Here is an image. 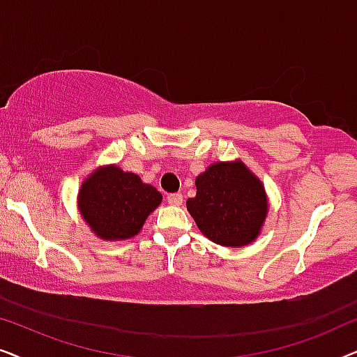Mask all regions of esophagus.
Masks as SVG:
<instances>
[{"label": "esophagus", "mask_w": 357, "mask_h": 357, "mask_svg": "<svg viewBox=\"0 0 357 357\" xmlns=\"http://www.w3.org/2000/svg\"><path fill=\"white\" fill-rule=\"evenodd\" d=\"M167 202H169V204H172V206H180V204L183 203V197L180 193L167 195Z\"/></svg>", "instance_id": "obj_1"}]
</instances>
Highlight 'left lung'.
<instances>
[{"mask_svg":"<svg viewBox=\"0 0 357 357\" xmlns=\"http://www.w3.org/2000/svg\"><path fill=\"white\" fill-rule=\"evenodd\" d=\"M187 209L199 231L224 247L253 242L266 218L268 203L260 180L242 162H218L197 177V197Z\"/></svg>","mask_w":357,"mask_h":357,"instance_id":"1","label":"left lung"}]
</instances>
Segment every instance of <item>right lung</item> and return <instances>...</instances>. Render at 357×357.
Masks as SVG:
<instances>
[{
    "label": "right lung",
    "mask_w": 357,
    "mask_h": 357,
    "mask_svg": "<svg viewBox=\"0 0 357 357\" xmlns=\"http://www.w3.org/2000/svg\"><path fill=\"white\" fill-rule=\"evenodd\" d=\"M79 211L100 238L121 241L136 236L162 195L136 174L110 165L91 175L79 192Z\"/></svg>",
    "instance_id": "obj_1"
}]
</instances>
